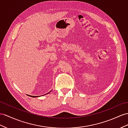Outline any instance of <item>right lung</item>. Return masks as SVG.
Masks as SVG:
<instances>
[{
	"mask_svg": "<svg viewBox=\"0 0 128 128\" xmlns=\"http://www.w3.org/2000/svg\"><path fill=\"white\" fill-rule=\"evenodd\" d=\"M51 91H50V92H48V93H50V92H51ZM27 95H28V94H27ZM28 96H30V97H40V96H31V95H28Z\"/></svg>",
	"mask_w": 128,
	"mask_h": 128,
	"instance_id": "right-lung-1",
	"label": "right lung"
}]
</instances>
